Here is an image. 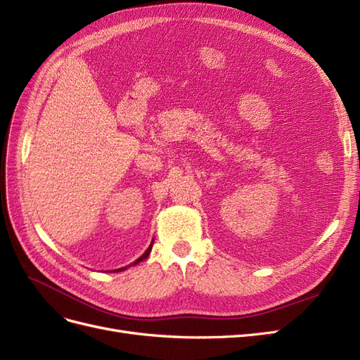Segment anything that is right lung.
<instances>
[{"mask_svg": "<svg viewBox=\"0 0 360 360\" xmlns=\"http://www.w3.org/2000/svg\"><path fill=\"white\" fill-rule=\"evenodd\" d=\"M153 243H154V240H153V242H150V245L148 247V250H146V251H145V252L142 254V256H141V257H139V259H137V260H136V262H134L133 264H137L139 262H142V260H145V259H146V257L149 256V252H150V250H153ZM124 269H127V268H121V269H115L113 272H121V271H124Z\"/></svg>", "mask_w": 360, "mask_h": 360, "instance_id": "add662e5", "label": "right lung"}]
</instances>
